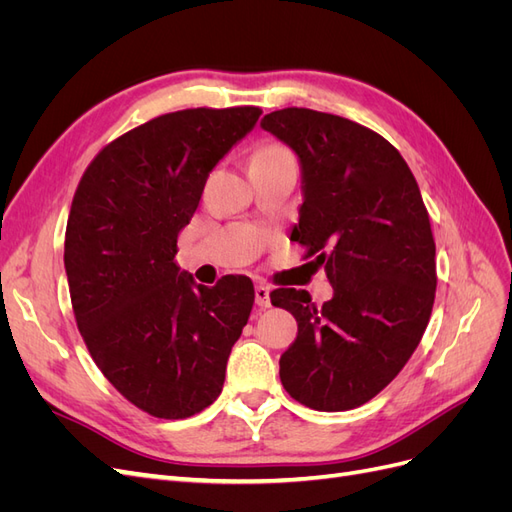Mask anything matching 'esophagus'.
I'll list each match as a JSON object with an SVG mask.
<instances>
[{
    "mask_svg": "<svg viewBox=\"0 0 512 512\" xmlns=\"http://www.w3.org/2000/svg\"><path fill=\"white\" fill-rule=\"evenodd\" d=\"M269 286H265V284H258L256 288H254V294H256V303L260 305V307H271V297H269Z\"/></svg>",
    "mask_w": 512,
    "mask_h": 512,
    "instance_id": "1",
    "label": "esophagus"
}]
</instances>
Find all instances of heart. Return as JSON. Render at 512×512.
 <instances>
[{
    "label": "heart",
    "instance_id": "1",
    "mask_svg": "<svg viewBox=\"0 0 512 512\" xmlns=\"http://www.w3.org/2000/svg\"><path fill=\"white\" fill-rule=\"evenodd\" d=\"M292 153L282 147V145H275V143H267V145H260L254 153H252V160H260V158H290Z\"/></svg>",
    "mask_w": 512,
    "mask_h": 512
}]
</instances>
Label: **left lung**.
<instances>
[{"instance_id": "left-lung-1", "label": "left lung", "mask_w": 512, "mask_h": 512, "mask_svg": "<svg viewBox=\"0 0 512 512\" xmlns=\"http://www.w3.org/2000/svg\"><path fill=\"white\" fill-rule=\"evenodd\" d=\"M260 126L299 156L303 205L290 239L333 286L320 307L307 290L271 292L299 324L280 359L282 384L307 408H359L404 369L436 299L421 190L401 153L361 123L292 106Z\"/></svg>"}]
</instances>
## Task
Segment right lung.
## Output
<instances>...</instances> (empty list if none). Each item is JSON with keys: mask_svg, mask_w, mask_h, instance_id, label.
<instances>
[{"mask_svg": "<svg viewBox=\"0 0 512 512\" xmlns=\"http://www.w3.org/2000/svg\"><path fill=\"white\" fill-rule=\"evenodd\" d=\"M260 113L160 115L108 143L74 192L64 265L76 327L104 378L151 416L188 418L211 406L250 318V277L196 286L175 254L209 173Z\"/></svg>", "mask_w": 512, "mask_h": 512, "instance_id": "right-lung-1", "label": "right lung"}]
</instances>
